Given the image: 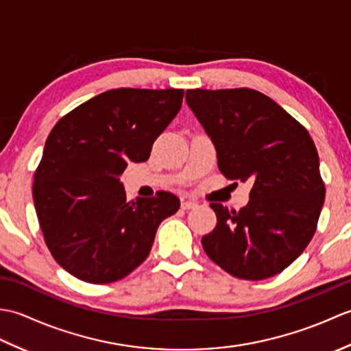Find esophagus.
<instances>
[{"label": "esophagus", "instance_id": "esophagus-1", "mask_svg": "<svg viewBox=\"0 0 351 351\" xmlns=\"http://www.w3.org/2000/svg\"><path fill=\"white\" fill-rule=\"evenodd\" d=\"M197 204L193 202V200H182L181 202V208L182 210H191V208H196Z\"/></svg>", "mask_w": 351, "mask_h": 351}]
</instances>
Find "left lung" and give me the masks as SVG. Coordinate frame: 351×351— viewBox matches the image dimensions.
I'll list each match as a JSON object with an SVG mask.
<instances>
[{"instance_id":"obj_1","label":"left lung","mask_w":351,"mask_h":351,"mask_svg":"<svg viewBox=\"0 0 351 351\" xmlns=\"http://www.w3.org/2000/svg\"><path fill=\"white\" fill-rule=\"evenodd\" d=\"M228 180L252 181L249 204H211L217 225L202 237L206 255L245 280L280 273L315 234L326 189L309 132L271 98L252 88L187 90Z\"/></svg>"}]
</instances>
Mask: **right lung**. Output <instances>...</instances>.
Returning <instances> with one entry per match:
<instances>
[{
	"label": "right lung",
	"instance_id": "1",
	"mask_svg": "<svg viewBox=\"0 0 351 351\" xmlns=\"http://www.w3.org/2000/svg\"><path fill=\"white\" fill-rule=\"evenodd\" d=\"M184 90L114 88L62 117L34 173L36 214L52 256L88 283L123 279L143 263L160 223L180 210L169 191L126 200L121 175L143 162L181 110Z\"/></svg>",
	"mask_w": 351,
	"mask_h": 351
}]
</instances>
